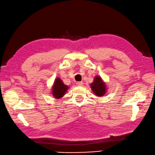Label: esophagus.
Here are the masks:
<instances>
[{
  "label": "esophagus",
  "instance_id": "esophagus-1",
  "mask_svg": "<svg viewBox=\"0 0 155 155\" xmlns=\"http://www.w3.org/2000/svg\"><path fill=\"white\" fill-rule=\"evenodd\" d=\"M76 84H77L78 86H82L83 82H78L77 83H76Z\"/></svg>",
  "mask_w": 155,
  "mask_h": 155
}]
</instances>
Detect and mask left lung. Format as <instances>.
Returning <instances> with one entry per match:
<instances>
[{"mask_svg": "<svg viewBox=\"0 0 155 155\" xmlns=\"http://www.w3.org/2000/svg\"><path fill=\"white\" fill-rule=\"evenodd\" d=\"M91 88L92 91L96 94V96L101 97L104 96L106 92V84L102 78L99 76H96L94 82L91 84Z\"/></svg>", "mask_w": 155, "mask_h": 155, "instance_id": "8db88e82", "label": "left lung"}]
</instances>
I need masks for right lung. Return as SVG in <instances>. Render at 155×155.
<instances>
[{
	"label": "right lung",
	"mask_w": 155,
	"mask_h": 155,
	"mask_svg": "<svg viewBox=\"0 0 155 155\" xmlns=\"http://www.w3.org/2000/svg\"><path fill=\"white\" fill-rule=\"evenodd\" d=\"M68 88V86L64 84L60 78H56L53 86V91H52L53 96L54 97V98H61L66 94Z\"/></svg>",
	"instance_id": "obj_1"
}]
</instances>
